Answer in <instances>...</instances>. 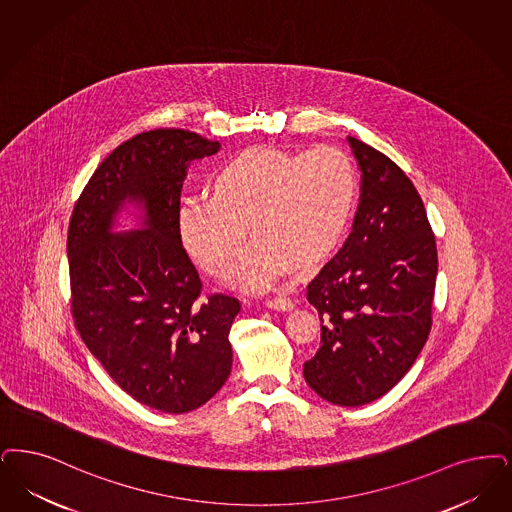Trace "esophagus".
I'll return each mask as SVG.
<instances>
[{
  "label": "esophagus",
  "mask_w": 512,
  "mask_h": 512,
  "mask_svg": "<svg viewBox=\"0 0 512 512\" xmlns=\"http://www.w3.org/2000/svg\"><path fill=\"white\" fill-rule=\"evenodd\" d=\"M265 307L272 308V310H291L293 308V301L284 293H280L276 297L265 299Z\"/></svg>",
  "instance_id": "esophagus-1"
}]
</instances>
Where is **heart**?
I'll return each mask as SVG.
<instances>
[{"label":"heart","mask_w":512,"mask_h":512,"mask_svg":"<svg viewBox=\"0 0 512 512\" xmlns=\"http://www.w3.org/2000/svg\"><path fill=\"white\" fill-rule=\"evenodd\" d=\"M356 198V173L339 148L305 154L249 148L213 179V196H188L177 226L188 255L207 274L247 291L272 286L287 265L307 268L339 244Z\"/></svg>","instance_id":"b5f03b06"}]
</instances>
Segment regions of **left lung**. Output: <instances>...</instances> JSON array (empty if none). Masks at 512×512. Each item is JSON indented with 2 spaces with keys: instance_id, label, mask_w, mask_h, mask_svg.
<instances>
[{
  "instance_id": "obj_1",
  "label": "left lung",
  "mask_w": 512,
  "mask_h": 512,
  "mask_svg": "<svg viewBox=\"0 0 512 512\" xmlns=\"http://www.w3.org/2000/svg\"><path fill=\"white\" fill-rule=\"evenodd\" d=\"M347 141L362 194L345 246L308 284L322 337L303 375L324 400L356 408L387 394L425 347L438 253L406 173L373 146Z\"/></svg>"
}]
</instances>
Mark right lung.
<instances>
[{"mask_svg":"<svg viewBox=\"0 0 512 512\" xmlns=\"http://www.w3.org/2000/svg\"><path fill=\"white\" fill-rule=\"evenodd\" d=\"M219 148L184 129L135 135L95 169L68 226L83 343L120 389L164 413L204 406L232 368L228 333L240 303L223 293L200 301L202 280L177 226L186 167ZM125 203L142 207V228L112 233Z\"/></svg>","mask_w":512,"mask_h":512,"instance_id":"add662e5","label":"right lung"}]
</instances>
